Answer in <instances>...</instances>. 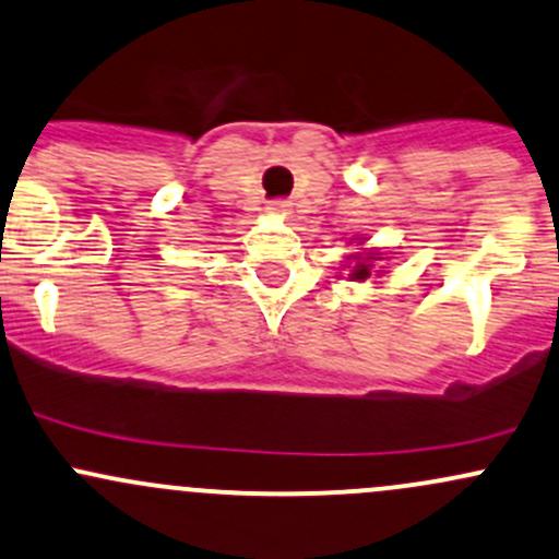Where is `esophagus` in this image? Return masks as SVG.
<instances>
[{
	"instance_id": "1",
	"label": "esophagus",
	"mask_w": 559,
	"mask_h": 559,
	"mask_svg": "<svg viewBox=\"0 0 559 559\" xmlns=\"http://www.w3.org/2000/svg\"><path fill=\"white\" fill-rule=\"evenodd\" d=\"M289 211H292L289 201H270L267 203V214H273V216H286Z\"/></svg>"
}]
</instances>
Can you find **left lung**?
<instances>
[{
  "mask_svg": "<svg viewBox=\"0 0 559 559\" xmlns=\"http://www.w3.org/2000/svg\"><path fill=\"white\" fill-rule=\"evenodd\" d=\"M356 240V246H364V240L367 238H350L348 243H354ZM385 260V254L380 249H361V251H354V254H348L345 257V267L350 270V281H358V284H361V281H369L372 278V275H380L383 273V270H378V262H383Z\"/></svg>",
  "mask_w": 559,
  "mask_h": 559,
  "instance_id": "left-lung-1",
  "label": "left lung"
}]
</instances>
